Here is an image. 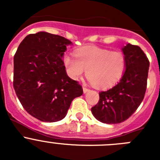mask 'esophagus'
<instances>
[{
  "mask_svg": "<svg viewBox=\"0 0 160 160\" xmlns=\"http://www.w3.org/2000/svg\"><path fill=\"white\" fill-rule=\"evenodd\" d=\"M89 89H87V88H86V87H83V93H84V94H86V93H87L89 91Z\"/></svg>",
  "mask_w": 160,
  "mask_h": 160,
  "instance_id": "1",
  "label": "esophagus"
}]
</instances>
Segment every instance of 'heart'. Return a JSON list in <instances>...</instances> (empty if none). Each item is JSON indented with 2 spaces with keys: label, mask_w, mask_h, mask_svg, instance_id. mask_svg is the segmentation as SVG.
<instances>
[{
  "label": "heart",
  "mask_w": 160,
  "mask_h": 160,
  "mask_svg": "<svg viewBox=\"0 0 160 160\" xmlns=\"http://www.w3.org/2000/svg\"><path fill=\"white\" fill-rule=\"evenodd\" d=\"M75 57L70 53L63 56V64L68 75L73 80H78L87 70L90 82L99 88L116 84L125 71V56L119 51L87 46L76 49Z\"/></svg>",
  "instance_id": "obj_1"
}]
</instances>
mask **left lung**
Returning a JSON list of instances; mask_svg holds the SVG:
<instances>
[{
	"mask_svg": "<svg viewBox=\"0 0 160 160\" xmlns=\"http://www.w3.org/2000/svg\"><path fill=\"white\" fill-rule=\"evenodd\" d=\"M126 69L119 82L99 93V101L91 108L97 120L107 124L124 122L137 110L147 89L149 61L140 47L128 43L122 48Z\"/></svg>",
	"mask_w": 160,
	"mask_h": 160,
	"instance_id": "obj_1",
	"label": "left lung"
}]
</instances>
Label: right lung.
<instances>
[{"label": "right lung", "instance_id": "1", "mask_svg": "<svg viewBox=\"0 0 160 160\" xmlns=\"http://www.w3.org/2000/svg\"><path fill=\"white\" fill-rule=\"evenodd\" d=\"M72 42L47 32L29 34L13 58V87L24 109L40 121L53 122L66 117L82 87L67 75L62 58Z\"/></svg>", "mask_w": 160, "mask_h": 160}]
</instances>
